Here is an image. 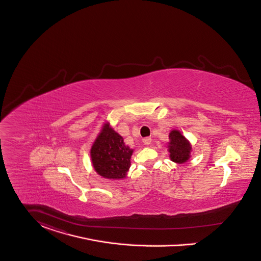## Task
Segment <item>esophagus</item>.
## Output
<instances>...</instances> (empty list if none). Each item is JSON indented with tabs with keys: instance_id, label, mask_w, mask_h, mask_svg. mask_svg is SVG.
I'll return each instance as SVG.
<instances>
[{
	"instance_id": "esophagus-1",
	"label": "esophagus",
	"mask_w": 261,
	"mask_h": 261,
	"mask_svg": "<svg viewBox=\"0 0 261 261\" xmlns=\"http://www.w3.org/2000/svg\"><path fill=\"white\" fill-rule=\"evenodd\" d=\"M142 142H143L144 144L148 145V144H150V143H151V138H149V137L144 138V139H142Z\"/></svg>"
}]
</instances>
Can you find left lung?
Returning <instances> with one entry per match:
<instances>
[{
  "mask_svg": "<svg viewBox=\"0 0 261 261\" xmlns=\"http://www.w3.org/2000/svg\"><path fill=\"white\" fill-rule=\"evenodd\" d=\"M168 143L171 160L176 163H184L190 157L191 145L178 130H172L169 135Z\"/></svg>",
  "mask_w": 261,
  "mask_h": 261,
  "instance_id": "obj_1",
  "label": "left lung"
}]
</instances>
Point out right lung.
<instances>
[{
  "label": "right lung",
  "instance_id": "right-lung-1",
  "mask_svg": "<svg viewBox=\"0 0 261 261\" xmlns=\"http://www.w3.org/2000/svg\"><path fill=\"white\" fill-rule=\"evenodd\" d=\"M133 151L122 137L106 124L91 148V158L99 175L108 179H122L129 169Z\"/></svg>",
  "mask_w": 261,
  "mask_h": 261
}]
</instances>
